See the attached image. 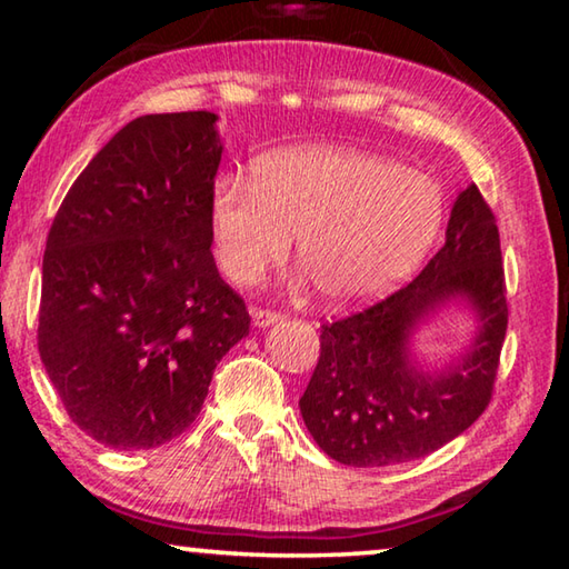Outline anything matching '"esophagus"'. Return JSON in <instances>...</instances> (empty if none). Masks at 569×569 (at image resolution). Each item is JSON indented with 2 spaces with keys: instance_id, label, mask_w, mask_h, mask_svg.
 Instances as JSON below:
<instances>
[{
  "instance_id": "34e87169",
  "label": "esophagus",
  "mask_w": 569,
  "mask_h": 569,
  "mask_svg": "<svg viewBox=\"0 0 569 569\" xmlns=\"http://www.w3.org/2000/svg\"><path fill=\"white\" fill-rule=\"evenodd\" d=\"M250 316H253V323L258 326V329H266V326L283 321V313L268 311V308H250Z\"/></svg>"
}]
</instances>
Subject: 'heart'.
<instances>
[{
    "label": "heart",
    "instance_id": "b5f03b06",
    "mask_svg": "<svg viewBox=\"0 0 569 569\" xmlns=\"http://www.w3.org/2000/svg\"><path fill=\"white\" fill-rule=\"evenodd\" d=\"M445 220L437 180L389 158L311 146L273 152L256 178H220L210 230L220 271L250 286L298 261L329 301L353 306L389 293L421 263Z\"/></svg>",
    "mask_w": 569,
    "mask_h": 569
}]
</instances>
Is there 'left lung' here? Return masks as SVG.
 <instances>
[{"instance_id":"8db88e82","label":"left lung","mask_w":569,"mask_h":569,"mask_svg":"<svg viewBox=\"0 0 569 569\" xmlns=\"http://www.w3.org/2000/svg\"><path fill=\"white\" fill-rule=\"evenodd\" d=\"M465 300L480 331L445 370L410 353V336L439 307ZM507 333V286L492 208L471 182L451 208L447 240L423 271L383 301L321 326V356L301 417L326 455L349 467L427 457L475 423L492 399Z\"/></svg>"}]
</instances>
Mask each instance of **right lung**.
Here are the masks:
<instances>
[{
  "instance_id": "right-lung-1",
  "label": "right lung",
  "mask_w": 569,
  "mask_h": 569,
  "mask_svg": "<svg viewBox=\"0 0 569 569\" xmlns=\"http://www.w3.org/2000/svg\"><path fill=\"white\" fill-rule=\"evenodd\" d=\"M218 114H142L72 182L42 261V363L70 419L112 449L180 437L248 336L210 253Z\"/></svg>"
}]
</instances>
